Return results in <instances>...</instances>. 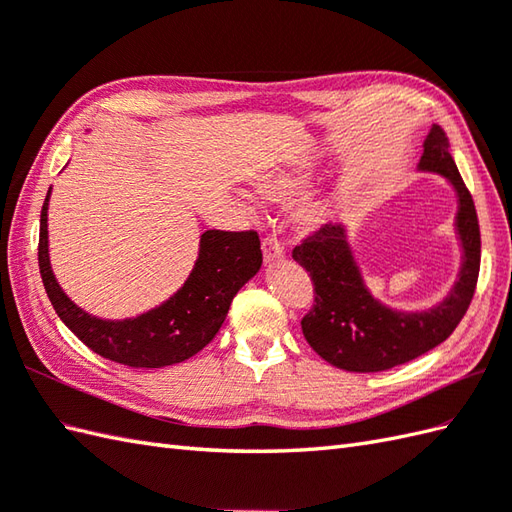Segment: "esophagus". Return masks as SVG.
Returning a JSON list of instances; mask_svg holds the SVG:
<instances>
[{"label":"esophagus","instance_id":"obj_1","mask_svg":"<svg viewBox=\"0 0 512 512\" xmlns=\"http://www.w3.org/2000/svg\"><path fill=\"white\" fill-rule=\"evenodd\" d=\"M261 251H264V259L268 261V264H272V261H279V259L285 257V248H283V244L277 240L275 235L264 237V242H261Z\"/></svg>","mask_w":512,"mask_h":512}]
</instances>
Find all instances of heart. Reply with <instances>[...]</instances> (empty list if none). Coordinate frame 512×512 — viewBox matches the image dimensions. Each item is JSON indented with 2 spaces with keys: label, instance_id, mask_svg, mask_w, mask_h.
Listing matches in <instances>:
<instances>
[{
  "label": "heart",
  "instance_id": "heart-1",
  "mask_svg": "<svg viewBox=\"0 0 512 512\" xmlns=\"http://www.w3.org/2000/svg\"><path fill=\"white\" fill-rule=\"evenodd\" d=\"M307 178H310V168H301L294 172H279V174H264L257 181V192L266 200L283 202L292 198L296 194V189H299ZM323 220H325L323 205H307L299 213V224L305 229H314Z\"/></svg>",
  "mask_w": 512,
  "mask_h": 512
}]
</instances>
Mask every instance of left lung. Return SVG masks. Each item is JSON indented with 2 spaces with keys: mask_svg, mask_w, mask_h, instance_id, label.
<instances>
[{
  "mask_svg": "<svg viewBox=\"0 0 512 512\" xmlns=\"http://www.w3.org/2000/svg\"><path fill=\"white\" fill-rule=\"evenodd\" d=\"M421 170L443 174L456 187L458 233L465 264L449 299L430 312H392L364 288L347 235L340 224H325L294 246V261L310 272L314 305L301 320L310 347L325 362L351 373H377L406 364L445 342L467 314L480 275V224L471 192L449 154L441 126L423 144Z\"/></svg>",
  "mask_w": 512,
  "mask_h": 512,
  "instance_id": "obj_1",
  "label": "left lung"
}]
</instances>
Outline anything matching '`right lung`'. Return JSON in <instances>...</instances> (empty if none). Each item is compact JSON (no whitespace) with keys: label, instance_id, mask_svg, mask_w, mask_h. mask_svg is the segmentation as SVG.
Instances as JSON below:
<instances>
[{"label":"right lung","instance_id":"1","mask_svg":"<svg viewBox=\"0 0 512 512\" xmlns=\"http://www.w3.org/2000/svg\"><path fill=\"white\" fill-rule=\"evenodd\" d=\"M47 200L41 209L39 270L47 299L78 340L102 358L133 366L161 368L185 362L218 334L233 296L257 275L261 248L257 231H207L192 275L170 301L128 320H102L82 312L56 283L47 255Z\"/></svg>","mask_w":512,"mask_h":512}]
</instances>
